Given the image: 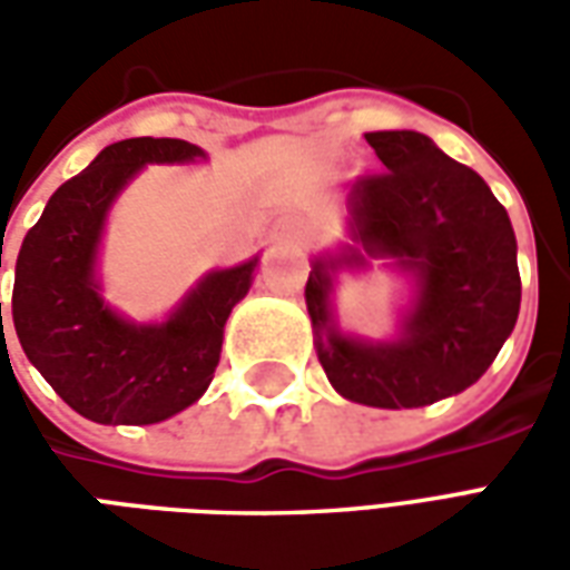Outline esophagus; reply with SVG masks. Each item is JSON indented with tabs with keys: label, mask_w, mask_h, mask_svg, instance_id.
<instances>
[{
	"label": "esophagus",
	"mask_w": 570,
	"mask_h": 570,
	"mask_svg": "<svg viewBox=\"0 0 570 570\" xmlns=\"http://www.w3.org/2000/svg\"><path fill=\"white\" fill-rule=\"evenodd\" d=\"M298 228H302L298 223H286V237H298Z\"/></svg>",
	"instance_id": "obj_1"
}]
</instances>
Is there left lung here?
Segmentation results:
<instances>
[{"label":"left lung","mask_w":570,"mask_h":570,"mask_svg":"<svg viewBox=\"0 0 570 570\" xmlns=\"http://www.w3.org/2000/svg\"><path fill=\"white\" fill-rule=\"evenodd\" d=\"M384 170L351 186L342 256H317L305 302L314 347L338 394L375 409H419L482 379L522 302L510 216L485 179L419 130L366 134ZM391 258L416 277L396 343H363L332 321V274Z\"/></svg>","instance_id":"8db88e82"}]
</instances>
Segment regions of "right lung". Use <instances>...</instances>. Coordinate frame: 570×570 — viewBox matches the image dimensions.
<instances>
[{
	"mask_svg": "<svg viewBox=\"0 0 570 570\" xmlns=\"http://www.w3.org/2000/svg\"><path fill=\"white\" fill-rule=\"evenodd\" d=\"M204 158L195 142L134 137L106 146L45 204L20 244L11 317L20 347L57 396L97 424H158L198 400L223 351L228 314L256 262L210 272L164 323H130L94 277L106 213L146 164ZM2 326V302H0Z\"/></svg>",
	"mask_w": 570,
	"mask_h": 570,
	"instance_id": "add662e5",
	"label": "right lung"
}]
</instances>
